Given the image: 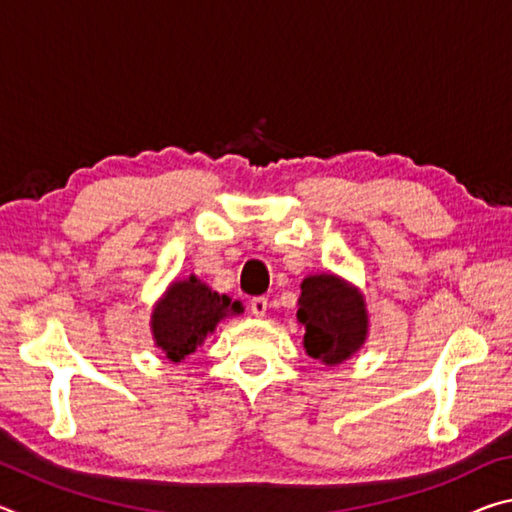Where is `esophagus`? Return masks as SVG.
<instances>
[{
	"mask_svg": "<svg viewBox=\"0 0 512 512\" xmlns=\"http://www.w3.org/2000/svg\"><path fill=\"white\" fill-rule=\"evenodd\" d=\"M266 309H268V300L266 298H253L250 300V314L257 316V318H264L266 316Z\"/></svg>",
	"mask_w": 512,
	"mask_h": 512,
	"instance_id": "obj_1",
	"label": "esophagus"
}]
</instances>
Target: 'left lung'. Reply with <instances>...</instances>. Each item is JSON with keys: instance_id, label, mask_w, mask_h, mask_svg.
Here are the masks:
<instances>
[{"instance_id": "obj_1", "label": "left lung", "mask_w": 512, "mask_h": 512, "mask_svg": "<svg viewBox=\"0 0 512 512\" xmlns=\"http://www.w3.org/2000/svg\"><path fill=\"white\" fill-rule=\"evenodd\" d=\"M296 316L305 332L302 345L307 354L327 368L352 359L368 339L366 298L336 273H316L302 280Z\"/></svg>"}]
</instances>
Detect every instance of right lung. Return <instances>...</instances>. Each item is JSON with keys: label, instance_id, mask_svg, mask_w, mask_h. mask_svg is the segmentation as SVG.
<instances>
[{"label": "right lung", "instance_id": "add662e5", "mask_svg": "<svg viewBox=\"0 0 512 512\" xmlns=\"http://www.w3.org/2000/svg\"><path fill=\"white\" fill-rule=\"evenodd\" d=\"M244 314V305L216 293L194 273L173 280L151 309L153 343L164 357L180 363L214 334L223 318Z\"/></svg>", "mask_w": 512, "mask_h": 512}]
</instances>
